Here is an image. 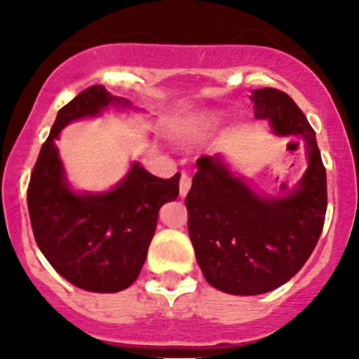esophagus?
<instances>
[{
	"label": "esophagus",
	"instance_id": "34e87169",
	"mask_svg": "<svg viewBox=\"0 0 359 359\" xmlns=\"http://www.w3.org/2000/svg\"><path fill=\"white\" fill-rule=\"evenodd\" d=\"M189 189H191V177L187 175V173H182V175H180V186H179L180 196L186 198L187 193H189Z\"/></svg>",
	"mask_w": 359,
	"mask_h": 359
}]
</instances>
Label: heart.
I'll list each match as a JSON object with an SVG mask.
<instances>
[{
	"label": "heart",
	"mask_w": 359,
	"mask_h": 359,
	"mask_svg": "<svg viewBox=\"0 0 359 359\" xmlns=\"http://www.w3.org/2000/svg\"><path fill=\"white\" fill-rule=\"evenodd\" d=\"M220 121H222V112L220 111H203L191 119L189 126H187V132H189L191 135H201V133H206L210 132V130L215 128Z\"/></svg>",
	"instance_id": "obj_1"
}]
</instances>
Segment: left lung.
Masks as SVG:
<instances>
[{"mask_svg":"<svg viewBox=\"0 0 359 359\" xmlns=\"http://www.w3.org/2000/svg\"><path fill=\"white\" fill-rule=\"evenodd\" d=\"M250 99L274 135L302 140L307 168L290 191L267 194L224 154L196 161L186 198L191 243L205 280L231 295H260L295 276L320 240L327 212V172L304 112L276 88H257Z\"/></svg>","mask_w":359,"mask_h":359,"instance_id":"8db88e82","label":"left lung"}]
</instances>
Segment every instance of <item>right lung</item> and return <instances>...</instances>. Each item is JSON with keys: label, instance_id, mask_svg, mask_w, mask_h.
Listing matches in <instances>:
<instances>
[{"label": "right lung", "instance_id": "1", "mask_svg": "<svg viewBox=\"0 0 359 359\" xmlns=\"http://www.w3.org/2000/svg\"><path fill=\"white\" fill-rule=\"evenodd\" d=\"M137 111L102 85L79 93L57 114L39 151L27 191L32 233L43 255L71 285L86 292L116 293L139 276L165 203L179 196L180 173L158 179L139 161L107 191H78L60 159V132L72 121L104 112Z\"/></svg>", "mask_w": 359, "mask_h": 359}]
</instances>
